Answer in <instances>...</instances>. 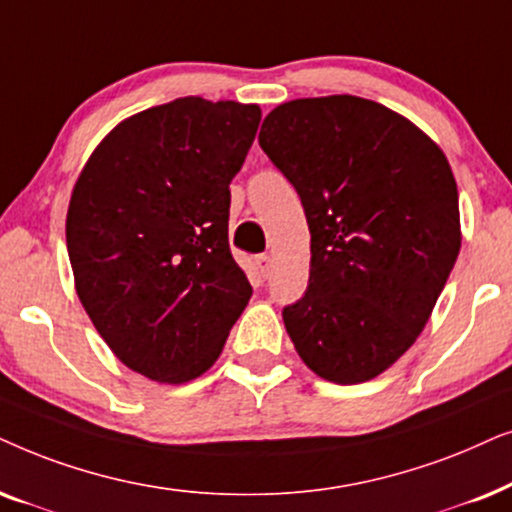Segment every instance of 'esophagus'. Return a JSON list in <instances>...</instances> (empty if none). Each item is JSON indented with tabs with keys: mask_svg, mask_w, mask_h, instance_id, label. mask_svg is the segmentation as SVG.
I'll return each instance as SVG.
<instances>
[{
	"mask_svg": "<svg viewBox=\"0 0 512 512\" xmlns=\"http://www.w3.org/2000/svg\"><path fill=\"white\" fill-rule=\"evenodd\" d=\"M255 264H257V269H260V274L267 278L271 274V267H274V260H271V255H257Z\"/></svg>",
	"mask_w": 512,
	"mask_h": 512,
	"instance_id": "esophagus-1",
	"label": "esophagus"
}]
</instances>
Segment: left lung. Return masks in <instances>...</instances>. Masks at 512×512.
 Returning a JSON list of instances; mask_svg holds the SVG:
<instances>
[{
	"label": "left lung",
	"mask_w": 512,
	"mask_h": 512,
	"mask_svg": "<svg viewBox=\"0 0 512 512\" xmlns=\"http://www.w3.org/2000/svg\"><path fill=\"white\" fill-rule=\"evenodd\" d=\"M260 147L302 199L309 285L283 323L332 384L379 377L417 342L461 248L459 192L428 135L358 95L271 109Z\"/></svg>",
	"instance_id": "8db88e82"
}]
</instances>
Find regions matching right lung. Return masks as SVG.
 <instances>
[{
	"instance_id": "1",
	"label": "right lung",
	"mask_w": 512,
	"mask_h": 512,
	"mask_svg": "<svg viewBox=\"0 0 512 512\" xmlns=\"http://www.w3.org/2000/svg\"><path fill=\"white\" fill-rule=\"evenodd\" d=\"M262 109L196 95L149 107L93 149L67 208L74 288L126 367L159 384L210 370L252 288L229 250V182Z\"/></svg>"
}]
</instances>
